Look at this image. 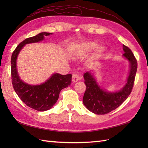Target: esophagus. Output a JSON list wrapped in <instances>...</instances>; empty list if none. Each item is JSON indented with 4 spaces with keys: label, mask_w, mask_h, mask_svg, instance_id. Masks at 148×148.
Returning <instances> with one entry per match:
<instances>
[{
    "label": "esophagus",
    "mask_w": 148,
    "mask_h": 148,
    "mask_svg": "<svg viewBox=\"0 0 148 148\" xmlns=\"http://www.w3.org/2000/svg\"><path fill=\"white\" fill-rule=\"evenodd\" d=\"M81 79V77L79 76V75L77 74H74L72 75V81L73 83H76L77 81H79Z\"/></svg>",
    "instance_id": "34e87169"
}]
</instances>
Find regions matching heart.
<instances>
[{
    "label": "heart",
    "mask_w": 148,
    "mask_h": 148,
    "mask_svg": "<svg viewBox=\"0 0 148 148\" xmlns=\"http://www.w3.org/2000/svg\"><path fill=\"white\" fill-rule=\"evenodd\" d=\"M77 49L79 54L83 56L88 55L95 50L92 55L93 60L99 59L104 50L102 46H99L98 43L95 41H86L81 43L78 46Z\"/></svg>",
    "instance_id": "b5f03b06"
}]
</instances>
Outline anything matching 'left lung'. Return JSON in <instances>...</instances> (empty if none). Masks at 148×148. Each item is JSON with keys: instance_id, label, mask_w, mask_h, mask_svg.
Segmentation results:
<instances>
[{"instance_id": "left-lung-1", "label": "left lung", "mask_w": 148, "mask_h": 148, "mask_svg": "<svg viewBox=\"0 0 148 148\" xmlns=\"http://www.w3.org/2000/svg\"><path fill=\"white\" fill-rule=\"evenodd\" d=\"M124 54L123 56L130 64V70L127 83L121 90L116 92H108L99 84L93 74L90 71L83 75L86 86L83 102L90 111L96 114H108L116 109L126 100L130 94L136 77L137 63L130 49L123 45Z\"/></svg>"}]
</instances>
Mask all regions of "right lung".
<instances>
[{"label":"right lung","mask_w":148,"mask_h":148,"mask_svg":"<svg viewBox=\"0 0 148 148\" xmlns=\"http://www.w3.org/2000/svg\"><path fill=\"white\" fill-rule=\"evenodd\" d=\"M52 33L41 32L25 39L19 44L11 56V79L15 92L25 104L37 111H45L55 105L60 91L71 84L72 74L54 73L45 82L37 85L29 84L20 79L17 69V58L21 49L27 44L42 41Z\"/></svg>","instance_id":"right-lung-1"}]
</instances>
